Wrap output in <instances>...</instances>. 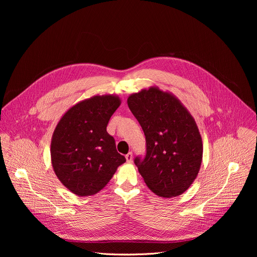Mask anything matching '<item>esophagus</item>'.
Returning <instances> with one entry per match:
<instances>
[{
	"label": "esophagus",
	"mask_w": 257,
	"mask_h": 257,
	"mask_svg": "<svg viewBox=\"0 0 257 257\" xmlns=\"http://www.w3.org/2000/svg\"><path fill=\"white\" fill-rule=\"evenodd\" d=\"M125 158H126V161H127L128 163H131V162H132V158H133L132 153H128V154L125 156Z\"/></svg>",
	"instance_id": "esophagus-1"
}]
</instances>
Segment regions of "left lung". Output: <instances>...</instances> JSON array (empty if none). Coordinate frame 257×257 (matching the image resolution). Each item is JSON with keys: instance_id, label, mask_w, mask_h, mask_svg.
I'll return each instance as SVG.
<instances>
[{"instance_id": "8db88e82", "label": "left lung", "mask_w": 257, "mask_h": 257, "mask_svg": "<svg viewBox=\"0 0 257 257\" xmlns=\"http://www.w3.org/2000/svg\"><path fill=\"white\" fill-rule=\"evenodd\" d=\"M127 103L145 135V158L134 160L145 184L165 198L184 193L202 162L203 144L194 118L180 99L158 86L130 94Z\"/></svg>"}]
</instances>
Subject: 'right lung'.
I'll return each instance as SVG.
<instances>
[{"instance_id":"1","label":"right lung","mask_w":257,"mask_h":257,"mask_svg":"<svg viewBox=\"0 0 257 257\" xmlns=\"http://www.w3.org/2000/svg\"><path fill=\"white\" fill-rule=\"evenodd\" d=\"M121 99L94 95L71 106L58 122L51 142L54 172L62 184L80 197L100 191L126 162L106 132Z\"/></svg>"}]
</instances>
